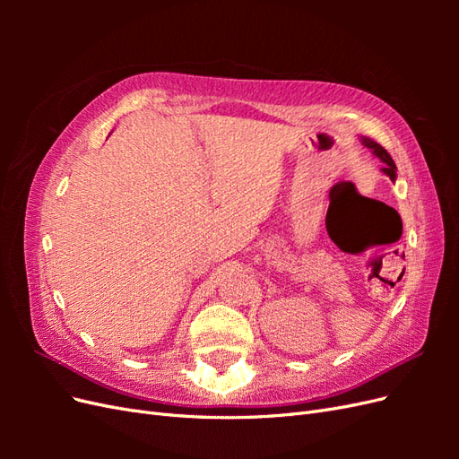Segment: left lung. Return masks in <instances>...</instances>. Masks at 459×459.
<instances>
[{
	"label": "left lung",
	"mask_w": 459,
	"mask_h": 459,
	"mask_svg": "<svg viewBox=\"0 0 459 459\" xmlns=\"http://www.w3.org/2000/svg\"><path fill=\"white\" fill-rule=\"evenodd\" d=\"M359 142H362V145H366L368 149H371V152L377 159H381V162L385 164L383 166V172L393 179H396V164H394V160H393V157L388 155V152L377 143V142H373V140H369V137H359Z\"/></svg>",
	"instance_id": "1"
}]
</instances>
